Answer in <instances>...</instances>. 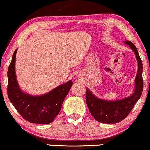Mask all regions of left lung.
I'll return each mask as SVG.
<instances>
[{
	"label": "left lung",
	"mask_w": 150,
	"mask_h": 150,
	"mask_svg": "<svg viewBox=\"0 0 150 150\" xmlns=\"http://www.w3.org/2000/svg\"><path fill=\"white\" fill-rule=\"evenodd\" d=\"M135 53L138 64V69L135 80V90L131 96L116 101H106L96 97L91 91L86 89V103L92 116L97 121L102 123H116L128 116L137 101L143 89L142 63L137 48L130 41H125Z\"/></svg>",
	"instance_id": "left-lung-1"
}]
</instances>
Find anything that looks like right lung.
<instances>
[{
    "label": "right lung",
    "instance_id": "add662e5",
    "mask_svg": "<svg viewBox=\"0 0 150 150\" xmlns=\"http://www.w3.org/2000/svg\"><path fill=\"white\" fill-rule=\"evenodd\" d=\"M16 49L8 70V96L12 104L26 120L37 124L52 123L61 109L65 97L69 92L71 80L61 85L42 96H32L22 92L15 75Z\"/></svg>",
    "mask_w": 150,
    "mask_h": 150
}]
</instances>
